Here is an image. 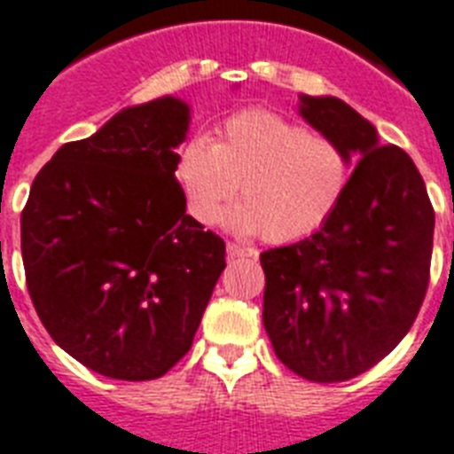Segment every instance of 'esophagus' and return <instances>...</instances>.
<instances>
[{
    "label": "esophagus",
    "instance_id": "esophagus-1",
    "mask_svg": "<svg viewBox=\"0 0 454 454\" xmlns=\"http://www.w3.org/2000/svg\"><path fill=\"white\" fill-rule=\"evenodd\" d=\"M226 254L231 259H235V257H257V250H252V247H245V245H238V242H228Z\"/></svg>",
    "mask_w": 454,
    "mask_h": 454
}]
</instances>
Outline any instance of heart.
Listing matches in <instances>:
<instances>
[{
  "label": "heart",
  "instance_id": "1",
  "mask_svg": "<svg viewBox=\"0 0 454 454\" xmlns=\"http://www.w3.org/2000/svg\"><path fill=\"white\" fill-rule=\"evenodd\" d=\"M352 157L326 135L264 109L231 116L216 143L192 137L176 159L188 212L214 223L240 188L226 216L235 233L295 242L317 233L338 212L352 181Z\"/></svg>",
  "mask_w": 454,
  "mask_h": 454
}]
</instances>
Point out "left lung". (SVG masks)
<instances>
[{
	"mask_svg": "<svg viewBox=\"0 0 454 454\" xmlns=\"http://www.w3.org/2000/svg\"><path fill=\"white\" fill-rule=\"evenodd\" d=\"M302 119L357 161L338 212L309 238L259 254L264 328L290 372L340 383L411 328L428 288L435 214L410 154L338 97H300Z\"/></svg>",
	"mask_w": 454,
	"mask_h": 454,
	"instance_id": "obj_1",
	"label": "left lung"
}]
</instances>
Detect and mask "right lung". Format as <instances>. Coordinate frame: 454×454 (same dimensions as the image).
Instances as JSON below:
<instances>
[{
    "instance_id": "1",
    "label": "right lung",
    "mask_w": 454,
    "mask_h": 454,
    "mask_svg": "<svg viewBox=\"0 0 454 454\" xmlns=\"http://www.w3.org/2000/svg\"><path fill=\"white\" fill-rule=\"evenodd\" d=\"M188 123L176 97L128 106L59 147L20 214L37 317L109 379L152 380L178 364L226 269V242L185 214L176 181Z\"/></svg>"
}]
</instances>
